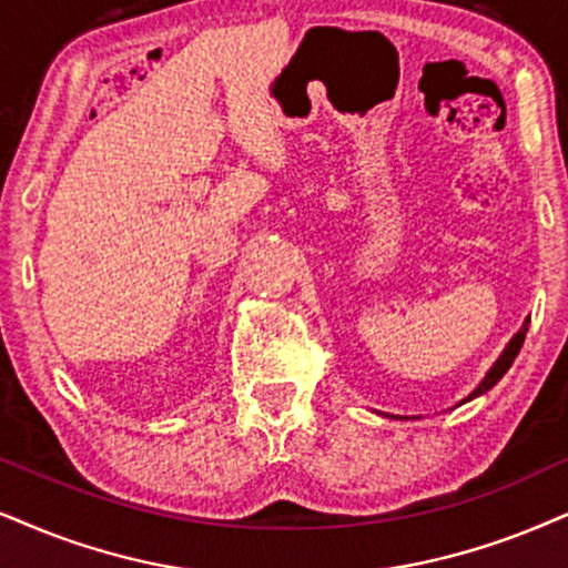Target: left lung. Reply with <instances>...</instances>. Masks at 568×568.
Instances as JSON below:
<instances>
[{"label": "left lung", "instance_id": "left-lung-1", "mask_svg": "<svg viewBox=\"0 0 568 568\" xmlns=\"http://www.w3.org/2000/svg\"><path fill=\"white\" fill-rule=\"evenodd\" d=\"M527 327H529V320H524V325L519 327V333H516L511 341H508V346L504 348V354H500L498 358H495V364L490 369H487V375L483 377V383H479L475 390L469 393V396H466L462 404H466V400H471V398H479V396H485L487 390H490L493 385H498V379L506 375L508 372V367H511L514 364V358H516V354H519V348H521V343H524V335H527ZM379 414V412H377ZM393 419H412V416H393Z\"/></svg>", "mask_w": 568, "mask_h": 568}]
</instances>
